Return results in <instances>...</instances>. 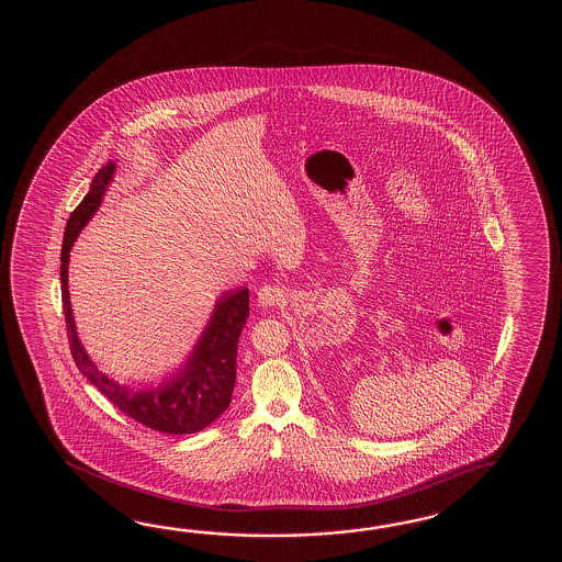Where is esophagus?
Masks as SVG:
<instances>
[{
  "instance_id": "obj_1",
  "label": "esophagus",
  "mask_w": 562,
  "mask_h": 562,
  "mask_svg": "<svg viewBox=\"0 0 562 562\" xmlns=\"http://www.w3.org/2000/svg\"><path fill=\"white\" fill-rule=\"evenodd\" d=\"M289 289L285 285H265L259 289L257 293V301L261 307H277V305H283L285 303L286 293Z\"/></svg>"
}]
</instances>
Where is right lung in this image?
I'll list each match as a JSON object with an SVG mask.
<instances>
[{"instance_id":"1","label":"right lung","mask_w":562,"mask_h":562,"mask_svg":"<svg viewBox=\"0 0 562 562\" xmlns=\"http://www.w3.org/2000/svg\"><path fill=\"white\" fill-rule=\"evenodd\" d=\"M112 175L114 162L98 170L90 184V192L68 218L61 243V307L74 363L82 371V375L94 383L100 394H104L120 412H124V416L136 419L146 428L165 434H194L204 430L227 409L233 397L237 378V344L243 325L249 317V289H237L221 297L201 341L192 351L191 359L177 375H172L162 385L148 390H131L108 380V375L95 370L74 327L72 307L68 297V259L78 233L100 206Z\"/></svg>"}]
</instances>
